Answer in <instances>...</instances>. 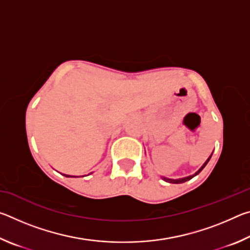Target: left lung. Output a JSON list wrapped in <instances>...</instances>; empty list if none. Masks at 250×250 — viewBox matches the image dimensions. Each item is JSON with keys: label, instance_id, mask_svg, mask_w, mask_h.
<instances>
[{"label": "left lung", "instance_id": "1", "mask_svg": "<svg viewBox=\"0 0 250 250\" xmlns=\"http://www.w3.org/2000/svg\"><path fill=\"white\" fill-rule=\"evenodd\" d=\"M211 156V155H210ZM210 156H209V158H208V160H207L206 161V162L204 163V166H203L201 168H200V170H198V172H196L195 173V174H194V175H189V176H186V177H183V179H179V180H173V179H167V177H163V180H166L167 182H168V183H174V184H179V183H184V182H186V181H188V180H191L192 179V177L193 176H195V175H197L198 174V173H200L202 170H203V168H204L205 167V166H206V164L207 163H208V161H209V159H210Z\"/></svg>", "mask_w": 250, "mask_h": 250}]
</instances>
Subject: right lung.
Returning a JSON list of instances; mask_svg holds the SVG:
<instances>
[{
    "label": "right lung",
    "mask_w": 250,
    "mask_h": 250,
    "mask_svg": "<svg viewBox=\"0 0 250 250\" xmlns=\"http://www.w3.org/2000/svg\"><path fill=\"white\" fill-rule=\"evenodd\" d=\"M65 176H69V175H65Z\"/></svg>",
    "instance_id": "obj_1"
}]
</instances>
